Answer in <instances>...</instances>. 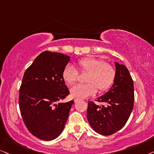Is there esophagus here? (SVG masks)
I'll return each mask as SVG.
<instances>
[{"mask_svg": "<svg viewBox=\"0 0 154 154\" xmlns=\"http://www.w3.org/2000/svg\"><path fill=\"white\" fill-rule=\"evenodd\" d=\"M79 98H75V103H76V102H77V101H79Z\"/></svg>", "mask_w": 154, "mask_h": 154, "instance_id": "obj_1", "label": "esophagus"}]
</instances>
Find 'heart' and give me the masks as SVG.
Instances as JSON below:
<instances>
[{
  "instance_id": "b5f03b06",
  "label": "heart",
  "mask_w": 154,
  "mask_h": 154,
  "mask_svg": "<svg viewBox=\"0 0 154 154\" xmlns=\"http://www.w3.org/2000/svg\"><path fill=\"white\" fill-rule=\"evenodd\" d=\"M77 66L82 72H88L86 78L87 83L78 84L70 88L71 95L76 98H84L96 94L97 90L103 92L114 83L116 70L113 65L101 58L87 56L80 58ZM63 78L68 84L77 82L79 72L72 65L68 64L63 70Z\"/></svg>"
}]
</instances>
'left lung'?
Returning <instances> with one entry per match:
<instances>
[{
  "label": "left lung",
  "mask_w": 154,
  "mask_h": 154,
  "mask_svg": "<svg viewBox=\"0 0 154 154\" xmlns=\"http://www.w3.org/2000/svg\"><path fill=\"white\" fill-rule=\"evenodd\" d=\"M116 75L113 86L96 101L105 105L88 103L87 119L96 133L109 135L124 126L128 120L134 104V84L130 72L124 65L115 63Z\"/></svg>",
  "instance_id": "obj_1"
}]
</instances>
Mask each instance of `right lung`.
Masks as SVG:
<instances>
[{"mask_svg":"<svg viewBox=\"0 0 154 154\" xmlns=\"http://www.w3.org/2000/svg\"><path fill=\"white\" fill-rule=\"evenodd\" d=\"M70 56L45 51L25 71L19 105L26 127L35 137L49 141L62 133L74 100L60 103L70 94L63 70Z\"/></svg>","mask_w":154,"mask_h":154,"instance_id":"add662e5","label":"right lung"}]
</instances>
